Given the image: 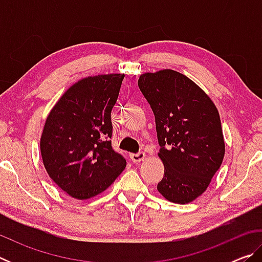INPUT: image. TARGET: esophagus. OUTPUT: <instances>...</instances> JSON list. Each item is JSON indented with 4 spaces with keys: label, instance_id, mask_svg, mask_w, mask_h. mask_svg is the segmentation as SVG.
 <instances>
[{
    "label": "esophagus",
    "instance_id": "obj_1",
    "mask_svg": "<svg viewBox=\"0 0 262 262\" xmlns=\"http://www.w3.org/2000/svg\"><path fill=\"white\" fill-rule=\"evenodd\" d=\"M145 158V154L144 152H142V151H140V152H137V154H132L130 155V159L134 163H139V162H141V161H143V159Z\"/></svg>",
    "mask_w": 262,
    "mask_h": 262
}]
</instances>
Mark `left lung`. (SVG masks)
Here are the masks:
<instances>
[{"mask_svg": "<svg viewBox=\"0 0 262 262\" xmlns=\"http://www.w3.org/2000/svg\"><path fill=\"white\" fill-rule=\"evenodd\" d=\"M139 88L155 114L161 145L164 177L158 192L179 205L192 202L207 189L223 162L219 111L200 86L176 70L142 74Z\"/></svg>", "mask_w": 262, "mask_h": 262, "instance_id": "left-lung-1", "label": "left lung"}]
</instances>
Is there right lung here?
<instances>
[{"mask_svg":"<svg viewBox=\"0 0 262 262\" xmlns=\"http://www.w3.org/2000/svg\"><path fill=\"white\" fill-rule=\"evenodd\" d=\"M123 74L89 76L70 86L48 114L40 151L48 176L70 196L86 200L108 188L126 159L111 143V112Z\"/></svg>","mask_w":262,"mask_h":262,"instance_id":"obj_1","label":"right lung"}]
</instances>
